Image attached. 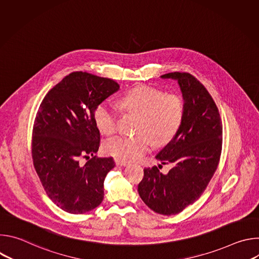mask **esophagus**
I'll use <instances>...</instances> for the list:
<instances>
[{"mask_svg":"<svg viewBox=\"0 0 259 259\" xmlns=\"http://www.w3.org/2000/svg\"><path fill=\"white\" fill-rule=\"evenodd\" d=\"M129 163L127 161H122V160H116V165L118 166H127Z\"/></svg>","mask_w":259,"mask_h":259,"instance_id":"obj_1","label":"esophagus"}]
</instances>
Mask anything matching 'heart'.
<instances>
[{"instance_id":"b5f03b06","label":"heart","mask_w":259,"mask_h":259,"mask_svg":"<svg viewBox=\"0 0 259 259\" xmlns=\"http://www.w3.org/2000/svg\"><path fill=\"white\" fill-rule=\"evenodd\" d=\"M121 105L139 116L134 136H116L105 141L104 152L122 161L141 158L156 145L169 143L178 133L184 117V101L178 94L149 86H137L123 95ZM94 122L103 134L118 129V115L108 102H100L94 109Z\"/></svg>"}]
</instances>
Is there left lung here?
Here are the masks:
<instances>
[{
    "label": "left lung",
    "instance_id": "1",
    "mask_svg": "<svg viewBox=\"0 0 259 259\" xmlns=\"http://www.w3.org/2000/svg\"><path fill=\"white\" fill-rule=\"evenodd\" d=\"M163 79L178 81L184 99V117L175 137L156 156L171 165L144 169L138 184L141 200L153 211L174 215L196 202L206 190L220 160L223 123L216 103L205 86L189 72H169Z\"/></svg>",
    "mask_w": 259,
    "mask_h": 259
}]
</instances>
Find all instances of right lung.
I'll use <instances>...</instances> for the list:
<instances>
[{
  "label": "right lung",
  "mask_w": 259,
  "mask_h": 259,
  "mask_svg": "<svg viewBox=\"0 0 259 259\" xmlns=\"http://www.w3.org/2000/svg\"><path fill=\"white\" fill-rule=\"evenodd\" d=\"M119 89L114 80L73 71L40 104L32 127V163L47 196L65 212L83 214L103 200L104 178L115 162L93 156L100 144L93 114ZM81 157L88 160L85 165L78 163Z\"/></svg>",
  "instance_id": "obj_1"
}]
</instances>
